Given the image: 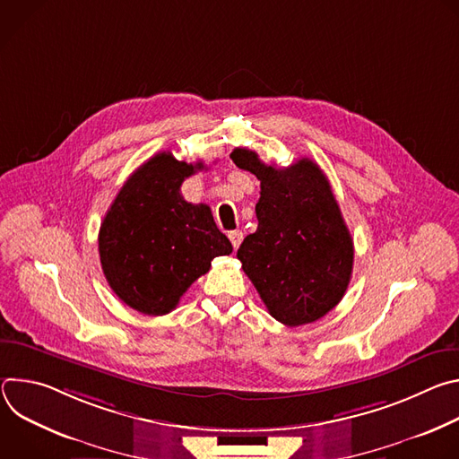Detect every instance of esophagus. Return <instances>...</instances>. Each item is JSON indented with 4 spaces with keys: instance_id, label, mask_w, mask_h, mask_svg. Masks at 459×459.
I'll return each instance as SVG.
<instances>
[{
    "instance_id": "obj_1",
    "label": "esophagus",
    "mask_w": 459,
    "mask_h": 459,
    "mask_svg": "<svg viewBox=\"0 0 459 459\" xmlns=\"http://www.w3.org/2000/svg\"><path fill=\"white\" fill-rule=\"evenodd\" d=\"M229 239H230V243H232V247L238 248V247L241 245V241H243V232L232 230V232H229Z\"/></svg>"
}]
</instances>
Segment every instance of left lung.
<instances>
[{
	"mask_svg": "<svg viewBox=\"0 0 459 459\" xmlns=\"http://www.w3.org/2000/svg\"><path fill=\"white\" fill-rule=\"evenodd\" d=\"M230 158L261 181L257 229L238 248L245 274L280 323L323 317L342 301L354 264V243L329 179L308 158L283 169L248 149H234Z\"/></svg>",
	"mask_w": 459,
	"mask_h": 459,
	"instance_id": "left-lung-1",
	"label": "left lung"
}]
</instances>
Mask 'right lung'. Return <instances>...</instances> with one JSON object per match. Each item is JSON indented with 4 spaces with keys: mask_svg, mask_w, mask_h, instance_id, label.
Here are the masks:
<instances>
[{
    "mask_svg": "<svg viewBox=\"0 0 459 459\" xmlns=\"http://www.w3.org/2000/svg\"><path fill=\"white\" fill-rule=\"evenodd\" d=\"M205 169L160 152L130 176L107 211L100 261L114 294L130 308L163 316L186 289L209 273L232 245L214 223L211 207L183 200L185 178Z\"/></svg>",
    "mask_w": 459,
    "mask_h": 459,
    "instance_id": "right-lung-1",
    "label": "right lung"
}]
</instances>
